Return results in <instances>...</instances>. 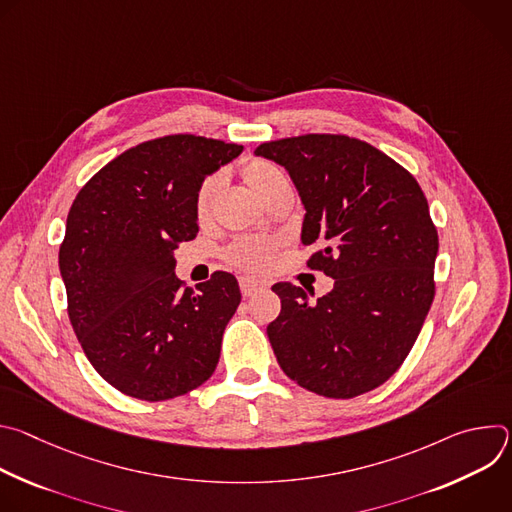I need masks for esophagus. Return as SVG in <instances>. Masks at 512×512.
<instances>
[{"label": "esophagus", "mask_w": 512, "mask_h": 512, "mask_svg": "<svg viewBox=\"0 0 512 512\" xmlns=\"http://www.w3.org/2000/svg\"><path fill=\"white\" fill-rule=\"evenodd\" d=\"M239 285H241L243 298H251V296L257 294V291L265 289V283H261L259 279H253V277H241V279H239Z\"/></svg>", "instance_id": "obj_1"}]
</instances>
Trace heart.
Returning a JSON list of instances; mask_svg holds the SVG:
<instances>
[{"label":"heart","mask_w":512,"mask_h":512,"mask_svg":"<svg viewBox=\"0 0 512 512\" xmlns=\"http://www.w3.org/2000/svg\"><path fill=\"white\" fill-rule=\"evenodd\" d=\"M241 176L249 184V188L265 202L269 200L277 190H281L287 184L285 174L271 164L269 160L263 158H249L241 166ZM223 188V176L221 174H212L204 178V182L198 186L196 196H194V214L200 223L208 221L214 200ZM279 243L275 239H259V237H243L235 241L229 247V261L237 265L239 269L245 271H265L271 267L275 253H277Z\"/></svg>","instance_id":"1"}]
</instances>
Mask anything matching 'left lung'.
I'll list each match as a JSON object with an SVG mask.
<instances>
[{
	"label": "left lung",
	"instance_id": "1",
	"mask_svg": "<svg viewBox=\"0 0 512 512\" xmlns=\"http://www.w3.org/2000/svg\"><path fill=\"white\" fill-rule=\"evenodd\" d=\"M257 156L283 166L306 218L310 269L334 279L316 304L275 283L279 316L267 326L283 373L300 387L352 399L389 381L413 348L435 296L437 229L417 180L371 143L306 133L261 143Z\"/></svg>",
	"mask_w": 512,
	"mask_h": 512
}]
</instances>
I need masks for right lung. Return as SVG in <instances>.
Segmentation results:
<instances>
[{
  "instance_id": "add662e5",
  "label": "right lung",
  "mask_w": 512,
  "mask_h": 512,
  "mask_svg": "<svg viewBox=\"0 0 512 512\" xmlns=\"http://www.w3.org/2000/svg\"><path fill=\"white\" fill-rule=\"evenodd\" d=\"M241 152L192 133L143 141L103 166L68 210L58 251L68 318L95 371L123 395L168 401L216 369L239 283L216 271L192 291L172 253L198 233V186Z\"/></svg>"
}]
</instances>
